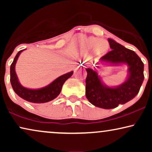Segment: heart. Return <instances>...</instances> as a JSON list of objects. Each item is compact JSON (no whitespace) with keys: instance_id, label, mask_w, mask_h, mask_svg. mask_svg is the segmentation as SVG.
<instances>
[{"instance_id":"heart-1","label":"heart","mask_w":152,"mask_h":152,"mask_svg":"<svg viewBox=\"0 0 152 152\" xmlns=\"http://www.w3.org/2000/svg\"><path fill=\"white\" fill-rule=\"evenodd\" d=\"M96 47V52L98 55H102L107 51L109 48V43L106 41H99L97 38H91L87 41V48L89 49Z\"/></svg>"}]
</instances>
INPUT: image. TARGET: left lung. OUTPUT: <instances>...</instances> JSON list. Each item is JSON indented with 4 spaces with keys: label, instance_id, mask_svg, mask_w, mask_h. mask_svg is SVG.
Returning a JSON list of instances; mask_svg holds the SVG:
<instances>
[{
    "label": "left lung",
    "instance_id": "8db88e82",
    "mask_svg": "<svg viewBox=\"0 0 152 152\" xmlns=\"http://www.w3.org/2000/svg\"><path fill=\"white\" fill-rule=\"evenodd\" d=\"M108 41L112 50L104 55L100 61L112 64L125 63L129 66V75L120 86L110 88L102 83L97 72L86 68V96L95 107L111 109L125 104L138 94L144 80V64L134 51L126 48L113 39H109Z\"/></svg>",
    "mask_w": 152,
    "mask_h": 152
}]
</instances>
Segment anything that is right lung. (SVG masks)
<instances>
[{"instance_id": "obj_1", "label": "right lung", "mask_w": 152, "mask_h": 152, "mask_svg": "<svg viewBox=\"0 0 152 152\" xmlns=\"http://www.w3.org/2000/svg\"><path fill=\"white\" fill-rule=\"evenodd\" d=\"M23 50H21L17 53L10 66V82L14 92L21 98L32 103H45L56 98L61 92L64 82L71 77L73 72L71 71L59 77L48 86L41 89L32 90L25 88L18 82L15 72L16 62Z\"/></svg>"}]
</instances>
